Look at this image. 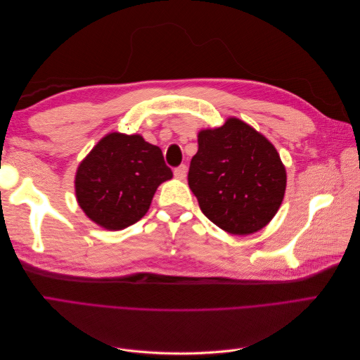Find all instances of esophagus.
<instances>
[{
    "label": "esophagus",
    "instance_id": "1",
    "mask_svg": "<svg viewBox=\"0 0 360 360\" xmlns=\"http://www.w3.org/2000/svg\"><path fill=\"white\" fill-rule=\"evenodd\" d=\"M186 174H188V167L186 165H180V167H177L176 169H174V176H176L180 180L186 179Z\"/></svg>",
    "mask_w": 360,
    "mask_h": 360
}]
</instances>
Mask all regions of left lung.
Listing matches in <instances>:
<instances>
[{"label":"left lung","mask_w":360,"mask_h":360,"mask_svg":"<svg viewBox=\"0 0 360 360\" xmlns=\"http://www.w3.org/2000/svg\"><path fill=\"white\" fill-rule=\"evenodd\" d=\"M189 188L209 219L234 236L266 226L284 200L287 172L270 141L238 118L198 134Z\"/></svg>","instance_id":"left-lung-1"}]
</instances>
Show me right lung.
<instances>
[{"mask_svg":"<svg viewBox=\"0 0 360 360\" xmlns=\"http://www.w3.org/2000/svg\"><path fill=\"white\" fill-rule=\"evenodd\" d=\"M171 177L158 146L141 135L112 132L76 169V200L94 224L118 231L148 212L158 186Z\"/></svg>","mask_w":360,"mask_h":360,"instance_id":"right-lung-1","label":"right lung"}]
</instances>
